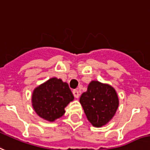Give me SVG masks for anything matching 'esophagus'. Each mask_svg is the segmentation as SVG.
I'll return each mask as SVG.
<instances>
[{
  "label": "esophagus",
  "mask_w": 150,
  "mask_h": 150,
  "mask_svg": "<svg viewBox=\"0 0 150 150\" xmlns=\"http://www.w3.org/2000/svg\"><path fill=\"white\" fill-rule=\"evenodd\" d=\"M73 95H74V96H75V98H78L79 97V91H78V90H76V89H75V90H73Z\"/></svg>",
  "instance_id": "esophagus-1"
}]
</instances>
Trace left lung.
I'll use <instances>...</instances> for the list:
<instances>
[{
    "label": "left lung",
    "instance_id": "8db88e82",
    "mask_svg": "<svg viewBox=\"0 0 150 150\" xmlns=\"http://www.w3.org/2000/svg\"><path fill=\"white\" fill-rule=\"evenodd\" d=\"M79 101L88 120L95 127L108 123L119 107V98L114 88L98 81L90 82Z\"/></svg>",
    "mask_w": 150,
    "mask_h": 150
}]
</instances>
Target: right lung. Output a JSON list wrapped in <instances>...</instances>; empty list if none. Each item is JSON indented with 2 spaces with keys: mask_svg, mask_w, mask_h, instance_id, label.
Wrapping results in <instances>:
<instances>
[{
  "mask_svg": "<svg viewBox=\"0 0 150 150\" xmlns=\"http://www.w3.org/2000/svg\"><path fill=\"white\" fill-rule=\"evenodd\" d=\"M74 99L69 85L62 79L52 78L33 91L31 103L38 115L49 122L62 117L64 108Z\"/></svg>",
  "mask_w": 150,
  "mask_h": 150,
  "instance_id": "obj_1",
  "label": "right lung"
}]
</instances>
